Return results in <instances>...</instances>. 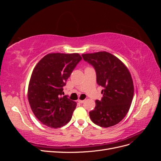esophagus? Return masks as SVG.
I'll return each mask as SVG.
<instances>
[{
  "label": "esophagus",
  "instance_id": "34e87169",
  "mask_svg": "<svg viewBox=\"0 0 161 161\" xmlns=\"http://www.w3.org/2000/svg\"><path fill=\"white\" fill-rule=\"evenodd\" d=\"M78 101H79L80 103H83L84 102H85V100H79Z\"/></svg>",
  "mask_w": 161,
  "mask_h": 161
}]
</instances>
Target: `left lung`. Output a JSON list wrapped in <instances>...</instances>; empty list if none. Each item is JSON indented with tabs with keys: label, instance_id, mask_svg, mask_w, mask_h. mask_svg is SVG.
<instances>
[{
	"label": "left lung",
	"instance_id": "left-lung-1",
	"mask_svg": "<svg viewBox=\"0 0 161 161\" xmlns=\"http://www.w3.org/2000/svg\"><path fill=\"white\" fill-rule=\"evenodd\" d=\"M93 66L97 82L103 87L101 100L95 101V108L89 112L92 121L101 127L118 124L128 112L134 96L131 74L119 58L105 51L82 54Z\"/></svg>",
	"mask_w": 161,
	"mask_h": 161
}]
</instances>
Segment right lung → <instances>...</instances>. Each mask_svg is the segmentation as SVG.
<instances>
[{
    "mask_svg": "<svg viewBox=\"0 0 161 161\" xmlns=\"http://www.w3.org/2000/svg\"><path fill=\"white\" fill-rule=\"evenodd\" d=\"M81 59L78 53H48L33 69L28 101L33 113L43 124L58 128L70 121L76 103L62 96V87Z\"/></svg>",
    "mask_w": 161,
    "mask_h": 161,
    "instance_id": "obj_1",
    "label": "right lung"
}]
</instances>
